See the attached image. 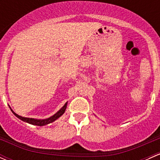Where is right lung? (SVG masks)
<instances>
[{
    "label": "right lung",
    "mask_w": 160,
    "mask_h": 160,
    "mask_svg": "<svg viewBox=\"0 0 160 160\" xmlns=\"http://www.w3.org/2000/svg\"><path fill=\"white\" fill-rule=\"evenodd\" d=\"M67 102L66 103V104L63 105V107H62L60 110L58 111V112H56L54 115L51 116V117L49 118H46V119H35V118H30L22 117V116H20V115H18V114H16L14 111H13V110L10 107L9 108H10L11 111H12L13 114H14L16 117L18 118L19 119H21L22 121H23V122H27V123L31 124V125H38V126H43V125H48V124H49V123H52V122H53L54 121H56V119L59 118L60 116H62V114H63V113L65 112L66 108H67Z\"/></svg>",
    "instance_id": "obj_1"
}]
</instances>
